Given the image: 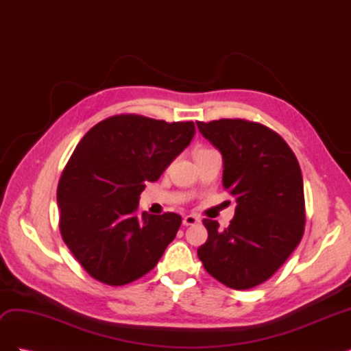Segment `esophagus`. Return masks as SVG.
I'll return each mask as SVG.
<instances>
[{
    "instance_id": "esophagus-1",
    "label": "esophagus",
    "mask_w": 351,
    "mask_h": 351,
    "mask_svg": "<svg viewBox=\"0 0 351 351\" xmlns=\"http://www.w3.org/2000/svg\"><path fill=\"white\" fill-rule=\"evenodd\" d=\"M197 222H200V219H199V217H196V215H186L184 218H183V224L187 227V226H195V224H197Z\"/></svg>"
}]
</instances>
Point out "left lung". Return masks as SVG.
Masks as SVG:
<instances>
[{
  "instance_id": "obj_1",
  "label": "left lung",
  "mask_w": 351,
  "mask_h": 351,
  "mask_svg": "<svg viewBox=\"0 0 351 351\" xmlns=\"http://www.w3.org/2000/svg\"><path fill=\"white\" fill-rule=\"evenodd\" d=\"M196 124L221 152L222 186L237 202L228 227L204 219L208 240L197 256L219 282L249 290L271 278L302 240V169L282 137L263 124L241 119Z\"/></svg>"
}]
</instances>
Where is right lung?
I'll return each mask as SVG.
<instances>
[{"mask_svg": "<svg viewBox=\"0 0 351 351\" xmlns=\"http://www.w3.org/2000/svg\"><path fill=\"white\" fill-rule=\"evenodd\" d=\"M195 132L193 121L121 114L83 136L61 174L57 204L62 240L90 277L124 285L155 268L182 217L139 214V197Z\"/></svg>", "mask_w": 351, "mask_h": 351, "instance_id": "add662e5", "label": "right lung"}]
</instances>
